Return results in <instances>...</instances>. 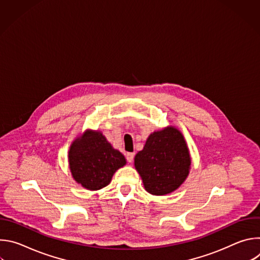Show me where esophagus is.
Instances as JSON below:
<instances>
[{"label": "esophagus", "mask_w": 260, "mask_h": 260, "mask_svg": "<svg viewBox=\"0 0 260 260\" xmlns=\"http://www.w3.org/2000/svg\"><path fill=\"white\" fill-rule=\"evenodd\" d=\"M125 157H126V160H127L128 162H133V161H134V157H135V153H133V152H127V153L125 154Z\"/></svg>", "instance_id": "34e87169"}]
</instances>
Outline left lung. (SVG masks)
I'll list each match as a JSON object with an SVG mask.
<instances>
[{"instance_id": "8db88e82", "label": "left lung", "mask_w": 260, "mask_h": 260, "mask_svg": "<svg viewBox=\"0 0 260 260\" xmlns=\"http://www.w3.org/2000/svg\"><path fill=\"white\" fill-rule=\"evenodd\" d=\"M190 155L182 134L175 127L154 132L135 157L145 189L154 196L173 192L186 179Z\"/></svg>"}]
</instances>
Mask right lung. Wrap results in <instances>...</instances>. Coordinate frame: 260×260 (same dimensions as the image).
<instances>
[{
    "label": "right lung",
    "mask_w": 260,
    "mask_h": 260,
    "mask_svg": "<svg viewBox=\"0 0 260 260\" xmlns=\"http://www.w3.org/2000/svg\"><path fill=\"white\" fill-rule=\"evenodd\" d=\"M69 162L74 179L86 189L98 190L107 186L126 160L100 132H86L72 144Z\"/></svg>",
    "instance_id": "right-lung-1"
}]
</instances>
